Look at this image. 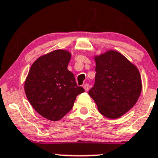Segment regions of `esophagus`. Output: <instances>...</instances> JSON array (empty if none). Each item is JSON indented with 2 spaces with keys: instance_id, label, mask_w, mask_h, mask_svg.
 Wrapping results in <instances>:
<instances>
[{
  "instance_id": "obj_1",
  "label": "esophagus",
  "mask_w": 158,
  "mask_h": 158,
  "mask_svg": "<svg viewBox=\"0 0 158 158\" xmlns=\"http://www.w3.org/2000/svg\"><path fill=\"white\" fill-rule=\"evenodd\" d=\"M83 88H84V89L85 90V91H89V85L88 83L84 84Z\"/></svg>"
}]
</instances>
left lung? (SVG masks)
<instances>
[{
    "instance_id": "1",
    "label": "left lung",
    "mask_w": 158,
    "mask_h": 158,
    "mask_svg": "<svg viewBox=\"0 0 158 158\" xmlns=\"http://www.w3.org/2000/svg\"><path fill=\"white\" fill-rule=\"evenodd\" d=\"M94 59L95 84L89 95L101 114L117 119L127 113L140 97L142 90L140 72L125 56L114 50L96 56Z\"/></svg>"
}]
</instances>
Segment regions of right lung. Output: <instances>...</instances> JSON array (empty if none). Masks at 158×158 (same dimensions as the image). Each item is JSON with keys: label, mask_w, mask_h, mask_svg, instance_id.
I'll use <instances>...</instances> for the list:
<instances>
[{"label": "right lung", "mask_w": 158, "mask_h": 158, "mask_svg": "<svg viewBox=\"0 0 158 158\" xmlns=\"http://www.w3.org/2000/svg\"><path fill=\"white\" fill-rule=\"evenodd\" d=\"M71 56L62 49L43 55L34 62L26 77V96L35 111L47 120H61L72 110L76 96L85 91L67 69Z\"/></svg>", "instance_id": "add662e5"}]
</instances>
